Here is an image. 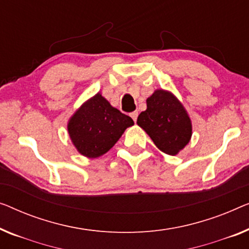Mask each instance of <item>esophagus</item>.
I'll return each mask as SVG.
<instances>
[{"instance_id":"34e87169","label":"esophagus","mask_w":249,"mask_h":249,"mask_svg":"<svg viewBox=\"0 0 249 249\" xmlns=\"http://www.w3.org/2000/svg\"><path fill=\"white\" fill-rule=\"evenodd\" d=\"M130 117L132 118L133 121H137V117H138V111H133L130 113Z\"/></svg>"}]
</instances>
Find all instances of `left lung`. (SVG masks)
<instances>
[{"mask_svg":"<svg viewBox=\"0 0 249 249\" xmlns=\"http://www.w3.org/2000/svg\"><path fill=\"white\" fill-rule=\"evenodd\" d=\"M147 109L137 124L163 153L175 156L190 142L192 121L181 101L172 92L155 89L146 100Z\"/></svg>","mask_w":249,"mask_h":249,"instance_id":"1","label":"left lung"}]
</instances>
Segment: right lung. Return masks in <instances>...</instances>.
Returning <instances> with one entry per match:
<instances>
[{"instance_id":"right-lung-1","label":"right lung","mask_w":249,"mask_h":249,"mask_svg":"<svg viewBox=\"0 0 249 249\" xmlns=\"http://www.w3.org/2000/svg\"><path fill=\"white\" fill-rule=\"evenodd\" d=\"M133 120L110 104L101 93L86 100L67 124L71 142L83 156L98 158L107 153Z\"/></svg>"}]
</instances>
